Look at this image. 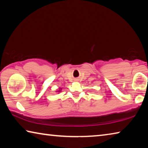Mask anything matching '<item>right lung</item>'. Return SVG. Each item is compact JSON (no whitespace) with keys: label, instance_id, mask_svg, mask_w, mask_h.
<instances>
[{"label":"right lung","instance_id":"1","mask_svg":"<svg viewBox=\"0 0 148 148\" xmlns=\"http://www.w3.org/2000/svg\"><path fill=\"white\" fill-rule=\"evenodd\" d=\"M58 92H61V91H60V90H59V91H58Z\"/></svg>","mask_w":148,"mask_h":148}]
</instances>
